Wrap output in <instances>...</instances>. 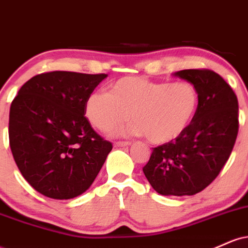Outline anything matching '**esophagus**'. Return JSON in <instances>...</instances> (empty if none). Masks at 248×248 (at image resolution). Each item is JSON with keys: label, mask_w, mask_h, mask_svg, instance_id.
Segmentation results:
<instances>
[{"label": "esophagus", "mask_w": 248, "mask_h": 248, "mask_svg": "<svg viewBox=\"0 0 248 248\" xmlns=\"http://www.w3.org/2000/svg\"><path fill=\"white\" fill-rule=\"evenodd\" d=\"M130 142L129 141H116L114 143L115 147H127L129 146Z\"/></svg>", "instance_id": "1"}]
</instances>
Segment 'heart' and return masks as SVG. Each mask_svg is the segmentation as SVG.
<instances>
[{
    "label": "heart",
    "mask_w": 248,
    "mask_h": 248,
    "mask_svg": "<svg viewBox=\"0 0 248 248\" xmlns=\"http://www.w3.org/2000/svg\"><path fill=\"white\" fill-rule=\"evenodd\" d=\"M199 104L196 87L186 81L157 82L126 77L113 82L109 92H94L86 100L88 121L102 132L132 115L121 130L127 135H146L153 143H167L190 126Z\"/></svg>",
    "instance_id": "1"
}]
</instances>
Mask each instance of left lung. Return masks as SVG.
Instances as JSON below:
<instances>
[{"label":"left lung","instance_id":"left-lung-1","mask_svg":"<svg viewBox=\"0 0 248 248\" xmlns=\"http://www.w3.org/2000/svg\"><path fill=\"white\" fill-rule=\"evenodd\" d=\"M175 76L197 90V113L181 136L154 148L143 172L161 195L192 196L215 181L231 155L239 130L238 99L211 70H183Z\"/></svg>","mask_w":248,"mask_h":248}]
</instances>
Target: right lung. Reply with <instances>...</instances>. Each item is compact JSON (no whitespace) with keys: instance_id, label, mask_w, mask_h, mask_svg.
Segmentation results:
<instances>
[{"instance_id":"right-lung-1","label":"right lung","mask_w":248,"mask_h":248,"mask_svg":"<svg viewBox=\"0 0 248 248\" xmlns=\"http://www.w3.org/2000/svg\"><path fill=\"white\" fill-rule=\"evenodd\" d=\"M107 75L52 71L19 88L9 113V144L19 171L53 199L85 192L100 171L112 142L85 116L87 98Z\"/></svg>"}]
</instances>
